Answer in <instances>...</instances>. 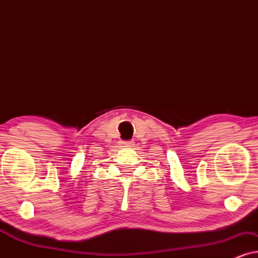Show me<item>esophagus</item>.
<instances>
[{
	"label": "esophagus",
	"instance_id": "1",
	"mask_svg": "<svg viewBox=\"0 0 258 258\" xmlns=\"http://www.w3.org/2000/svg\"><path fill=\"white\" fill-rule=\"evenodd\" d=\"M124 146H125V147H132V146H134V141H126V142H124Z\"/></svg>",
	"mask_w": 258,
	"mask_h": 258
}]
</instances>
